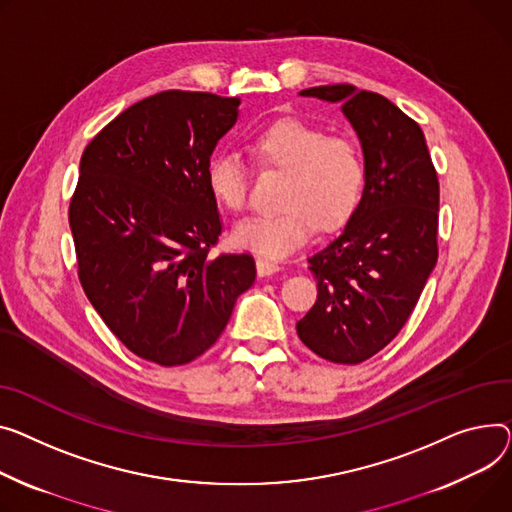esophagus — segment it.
<instances>
[{
	"label": "esophagus",
	"mask_w": 512,
	"mask_h": 512,
	"mask_svg": "<svg viewBox=\"0 0 512 512\" xmlns=\"http://www.w3.org/2000/svg\"><path fill=\"white\" fill-rule=\"evenodd\" d=\"M276 271H280V263L271 261V259H267V257H257V274H259L261 278L276 274Z\"/></svg>",
	"instance_id": "esophagus-1"
}]
</instances>
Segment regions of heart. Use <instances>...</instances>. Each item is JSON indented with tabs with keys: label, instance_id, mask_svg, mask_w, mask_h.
Masks as SVG:
<instances>
[{
	"label": "heart",
	"instance_id": "obj_1",
	"mask_svg": "<svg viewBox=\"0 0 512 512\" xmlns=\"http://www.w3.org/2000/svg\"><path fill=\"white\" fill-rule=\"evenodd\" d=\"M261 166L286 173L280 193L282 210L236 224V247L265 257H286L321 230L344 226L362 199L366 166L348 138H333L298 119H282L259 131L251 142ZM212 197L230 212H241L249 197V173L238 156L220 152L206 166Z\"/></svg>",
	"mask_w": 512,
	"mask_h": 512
}]
</instances>
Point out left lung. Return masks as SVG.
<instances>
[{
	"label": "left lung",
	"mask_w": 512,
	"mask_h": 512,
	"mask_svg": "<svg viewBox=\"0 0 512 512\" xmlns=\"http://www.w3.org/2000/svg\"><path fill=\"white\" fill-rule=\"evenodd\" d=\"M339 102L364 154L358 210L309 257L317 302L296 331L335 364L381 352L410 319L438 259V179L420 125L377 92L350 84L300 92Z\"/></svg>",
	"instance_id": "left-lung-1"
}]
</instances>
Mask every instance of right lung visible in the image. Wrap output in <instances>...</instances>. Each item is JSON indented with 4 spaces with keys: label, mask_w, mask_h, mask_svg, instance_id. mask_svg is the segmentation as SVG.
<instances>
[{
    "label": "right lung",
    "mask_w": 512,
    "mask_h": 512,
    "mask_svg": "<svg viewBox=\"0 0 512 512\" xmlns=\"http://www.w3.org/2000/svg\"><path fill=\"white\" fill-rule=\"evenodd\" d=\"M238 98L166 90L86 146L70 203L80 284L127 350L179 366L210 350L255 282L249 253L210 255L222 234L206 166Z\"/></svg>",
    "instance_id": "1"
}]
</instances>
